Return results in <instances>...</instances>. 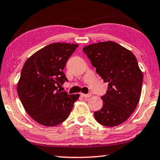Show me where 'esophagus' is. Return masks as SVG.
I'll return each instance as SVG.
<instances>
[{"mask_svg": "<svg viewBox=\"0 0 160 160\" xmlns=\"http://www.w3.org/2000/svg\"><path fill=\"white\" fill-rule=\"evenodd\" d=\"M80 95H82V97H84V98H90V96H91V95H90V94H84V93H81Z\"/></svg>", "mask_w": 160, "mask_h": 160, "instance_id": "1", "label": "esophagus"}]
</instances>
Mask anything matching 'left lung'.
Here are the masks:
<instances>
[{
  "label": "left lung",
  "instance_id": "1",
  "mask_svg": "<svg viewBox=\"0 0 160 160\" xmlns=\"http://www.w3.org/2000/svg\"><path fill=\"white\" fill-rule=\"evenodd\" d=\"M83 52L103 82H108L103 105L94 117L105 126L120 125L137 108L142 92L143 74L130 50L108 41L90 44Z\"/></svg>",
  "mask_w": 160,
  "mask_h": 160
}]
</instances>
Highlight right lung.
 Returning <instances> with one entry per match:
<instances>
[{"instance_id":"1","label":"right lung","mask_w":160,"mask_h":160,"mask_svg":"<svg viewBox=\"0 0 160 160\" xmlns=\"http://www.w3.org/2000/svg\"><path fill=\"white\" fill-rule=\"evenodd\" d=\"M78 44L54 43L31 56L21 70L17 85L20 101L27 113L45 126L65 121L80 95L61 92L68 79L63 72L67 62Z\"/></svg>"}]
</instances>
